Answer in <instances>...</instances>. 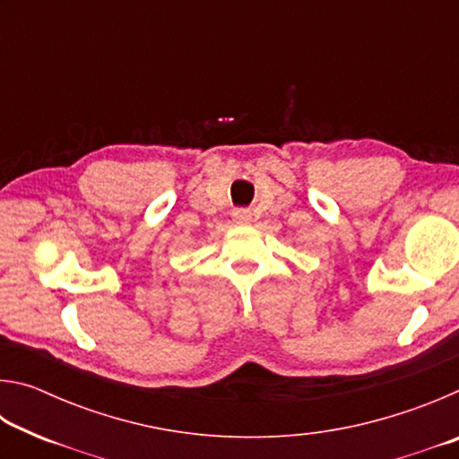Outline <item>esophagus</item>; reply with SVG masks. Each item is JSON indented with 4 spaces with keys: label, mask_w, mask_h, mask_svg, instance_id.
Wrapping results in <instances>:
<instances>
[{
    "label": "esophagus",
    "mask_w": 459,
    "mask_h": 459,
    "mask_svg": "<svg viewBox=\"0 0 459 459\" xmlns=\"http://www.w3.org/2000/svg\"><path fill=\"white\" fill-rule=\"evenodd\" d=\"M232 221H235L237 224H248V222H251V212L243 211V208H238V211L232 212Z\"/></svg>",
    "instance_id": "1"
}]
</instances>
